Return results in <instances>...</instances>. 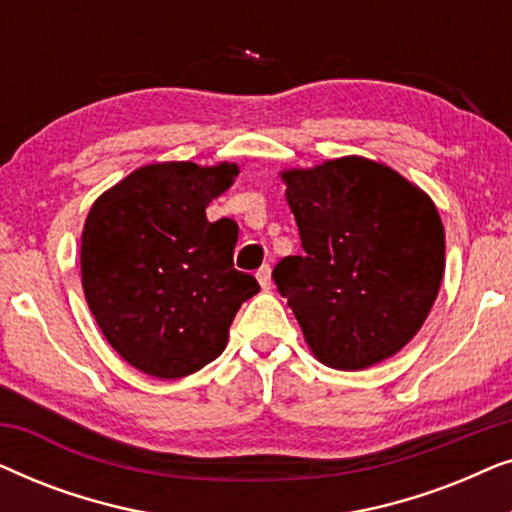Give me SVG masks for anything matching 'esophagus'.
<instances>
[{"label":"esophagus","instance_id":"esophagus-1","mask_svg":"<svg viewBox=\"0 0 512 512\" xmlns=\"http://www.w3.org/2000/svg\"><path fill=\"white\" fill-rule=\"evenodd\" d=\"M256 279H258V284H261L263 289L268 291L272 286V268H270V265H263V268L256 272Z\"/></svg>","mask_w":512,"mask_h":512}]
</instances>
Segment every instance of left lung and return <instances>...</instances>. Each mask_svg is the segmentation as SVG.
Segmentation results:
<instances>
[{"label": "left lung", "mask_w": 512, "mask_h": 512, "mask_svg": "<svg viewBox=\"0 0 512 512\" xmlns=\"http://www.w3.org/2000/svg\"><path fill=\"white\" fill-rule=\"evenodd\" d=\"M303 256L277 263L321 363L361 370L408 345L445 270V230L429 195L389 167L340 158L282 174Z\"/></svg>", "instance_id": "1"}]
</instances>
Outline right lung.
I'll return each instance as SVG.
<instances>
[{
  "label": "right lung",
  "instance_id": "right-lung-1",
  "mask_svg": "<svg viewBox=\"0 0 512 512\" xmlns=\"http://www.w3.org/2000/svg\"><path fill=\"white\" fill-rule=\"evenodd\" d=\"M235 174L226 163L146 165L90 209L83 293L109 345L146 375L177 380L214 361L261 289L233 265L237 223L205 214Z\"/></svg>",
  "mask_w": 512,
  "mask_h": 512
}]
</instances>
